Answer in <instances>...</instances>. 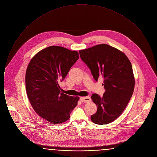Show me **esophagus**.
<instances>
[{
  "instance_id": "34e87169",
  "label": "esophagus",
  "mask_w": 157,
  "mask_h": 157,
  "mask_svg": "<svg viewBox=\"0 0 157 157\" xmlns=\"http://www.w3.org/2000/svg\"><path fill=\"white\" fill-rule=\"evenodd\" d=\"M80 100L82 102H88L90 101V97H85L80 98Z\"/></svg>"
}]
</instances>
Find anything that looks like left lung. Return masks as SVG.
Instances as JSON below:
<instances>
[{"label": "left lung", "instance_id": "left-lung-1", "mask_svg": "<svg viewBox=\"0 0 157 157\" xmlns=\"http://www.w3.org/2000/svg\"><path fill=\"white\" fill-rule=\"evenodd\" d=\"M81 59L90 70L94 79L102 77L105 93L91 96L97 111L91 121L98 125L117 119L125 109L134 90L131 63L124 53L107 44H99L79 51Z\"/></svg>", "mask_w": 157, "mask_h": 157}]
</instances>
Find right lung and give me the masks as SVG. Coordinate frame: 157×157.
I'll use <instances>...</instances> for the list:
<instances>
[{
    "mask_svg": "<svg viewBox=\"0 0 157 157\" xmlns=\"http://www.w3.org/2000/svg\"><path fill=\"white\" fill-rule=\"evenodd\" d=\"M78 59L76 51L51 46L37 53L28 66L25 83L30 104L40 117L50 123L66 122L78 104L79 97L63 94L59 83Z\"/></svg>",
    "mask_w": 157,
    "mask_h": 157,
    "instance_id": "right-lung-1",
    "label": "right lung"
}]
</instances>
